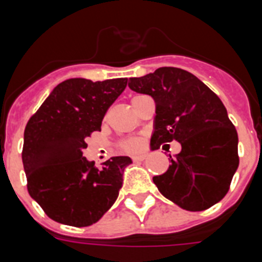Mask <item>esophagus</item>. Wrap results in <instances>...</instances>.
<instances>
[{
	"mask_svg": "<svg viewBox=\"0 0 262 262\" xmlns=\"http://www.w3.org/2000/svg\"><path fill=\"white\" fill-rule=\"evenodd\" d=\"M145 159H147V155H145V154L135 155V156H133V161H134V163H139V161H144Z\"/></svg>",
	"mask_w": 262,
	"mask_h": 262,
	"instance_id": "obj_1",
	"label": "esophagus"
}]
</instances>
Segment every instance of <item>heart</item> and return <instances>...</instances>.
Instances as JSON below:
<instances>
[{
    "instance_id": "b5f03b06",
    "label": "heart",
    "mask_w": 262,
    "mask_h": 262,
    "mask_svg": "<svg viewBox=\"0 0 262 262\" xmlns=\"http://www.w3.org/2000/svg\"><path fill=\"white\" fill-rule=\"evenodd\" d=\"M139 145H140V143L138 140H129V142H127L124 144V148H126L127 151H135V149L139 148Z\"/></svg>"
}]
</instances>
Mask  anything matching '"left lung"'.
<instances>
[{"instance_id": "left-lung-1", "label": "left lung", "mask_w": 262, "mask_h": 262, "mask_svg": "<svg viewBox=\"0 0 262 262\" xmlns=\"http://www.w3.org/2000/svg\"><path fill=\"white\" fill-rule=\"evenodd\" d=\"M129 89L156 102L152 149L177 140L181 152L154 182L165 198L187 211L217 203L239 166L237 133L221 98L190 72L163 67L129 78Z\"/></svg>"}]
</instances>
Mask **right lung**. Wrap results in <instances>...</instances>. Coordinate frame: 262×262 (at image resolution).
Wrapping results in <instances>:
<instances>
[{
  "instance_id": "right-lung-1",
  "label": "right lung",
  "mask_w": 262,
  "mask_h": 262,
  "mask_svg": "<svg viewBox=\"0 0 262 262\" xmlns=\"http://www.w3.org/2000/svg\"><path fill=\"white\" fill-rule=\"evenodd\" d=\"M126 86L127 78H69L27 122L22 149L27 190L52 221L90 226L117 201L131 159L111 157L98 169L82 149L88 136L101 131L106 111Z\"/></svg>"
}]
</instances>
